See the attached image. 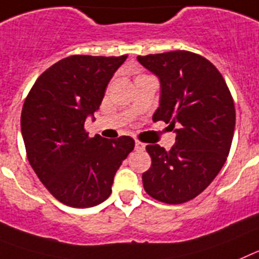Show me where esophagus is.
I'll list each match as a JSON object with an SVG mask.
<instances>
[{
	"instance_id": "1",
	"label": "esophagus",
	"mask_w": 259,
	"mask_h": 259,
	"mask_svg": "<svg viewBox=\"0 0 259 259\" xmlns=\"http://www.w3.org/2000/svg\"><path fill=\"white\" fill-rule=\"evenodd\" d=\"M145 143H142V142H139V141H136V150L137 151H143V150H145Z\"/></svg>"
}]
</instances>
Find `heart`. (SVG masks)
<instances>
[{
  "mask_svg": "<svg viewBox=\"0 0 259 259\" xmlns=\"http://www.w3.org/2000/svg\"><path fill=\"white\" fill-rule=\"evenodd\" d=\"M141 76H142V75H141Z\"/></svg>",
  "mask_w": 259,
  "mask_h": 259,
  "instance_id": "heart-1",
  "label": "heart"
}]
</instances>
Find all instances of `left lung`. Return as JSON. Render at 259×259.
Here are the masks:
<instances>
[{
    "label": "left lung",
    "mask_w": 259,
    "mask_h": 259,
    "mask_svg": "<svg viewBox=\"0 0 259 259\" xmlns=\"http://www.w3.org/2000/svg\"><path fill=\"white\" fill-rule=\"evenodd\" d=\"M137 60L160 79V107L152 120L169 122L176 132L169 151L146 146L151 167L142 175L143 188L164 203H185L201 194L226 163L236 122L232 95L217 67L193 52Z\"/></svg>",
    "instance_id": "8db88e82"
}]
</instances>
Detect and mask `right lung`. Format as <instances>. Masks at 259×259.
Wrapping results in <instances>:
<instances>
[{
	"label": "right lung",
	"mask_w": 259,
	"mask_h": 259,
	"mask_svg": "<svg viewBox=\"0 0 259 259\" xmlns=\"http://www.w3.org/2000/svg\"><path fill=\"white\" fill-rule=\"evenodd\" d=\"M126 58H62L36 79L24 100L21 129L27 159L47 190L66 206L86 208L104 202L117 169L134 148L130 137L90 138L84 129Z\"/></svg>",
	"instance_id": "add662e5"
}]
</instances>
